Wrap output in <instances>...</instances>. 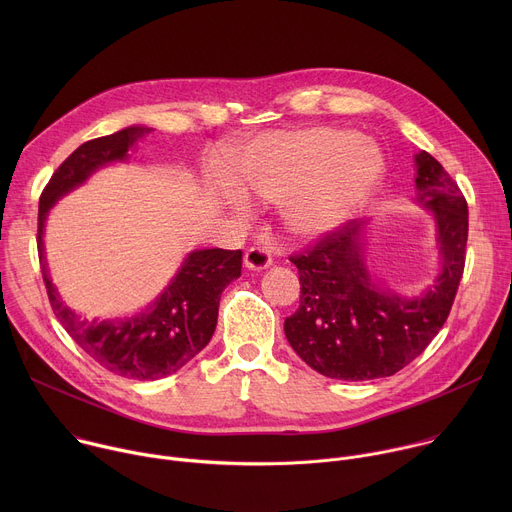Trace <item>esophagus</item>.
<instances>
[{
	"label": "esophagus",
	"mask_w": 512,
	"mask_h": 512,
	"mask_svg": "<svg viewBox=\"0 0 512 512\" xmlns=\"http://www.w3.org/2000/svg\"><path fill=\"white\" fill-rule=\"evenodd\" d=\"M243 263H245V267L251 269V271H263V269H267V267L273 263V259H271V253H269L267 249L251 247V249L245 253Z\"/></svg>",
	"instance_id": "obj_1"
}]
</instances>
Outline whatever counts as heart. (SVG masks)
<instances>
[{
  "label": "heart",
  "mask_w": 512,
  "mask_h": 512,
  "mask_svg": "<svg viewBox=\"0 0 512 512\" xmlns=\"http://www.w3.org/2000/svg\"><path fill=\"white\" fill-rule=\"evenodd\" d=\"M383 156L346 127L314 125L271 131L253 139L235 162L238 188L221 184V196L245 210L247 194L281 204L287 231L316 239L360 212L383 180Z\"/></svg>",
  "instance_id": "b5f03b06"
}]
</instances>
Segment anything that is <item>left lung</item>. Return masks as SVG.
Listing matches in <instances>:
<instances>
[{
  "label": "left lung",
  "instance_id": "left-lung-1",
  "mask_svg": "<svg viewBox=\"0 0 512 512\" xmlns=\"http://www.w3.org/2000/svg\"><path fill=\"white\" fill-rule=\"evenodd\" d=\"M415 170V202L433 214L442 265L421 296H397L373 279L362 221L346 223L291 257L302 291L300 308L285 318V338L324 377H391L427 348L450 316L466 261L468 204L427 152L415 154Z\"/></svg>",
  "mask_w": 512,
  "mask_h": 512
}]
</instances>
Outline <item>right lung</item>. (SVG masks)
Here are the masks:
<instances>
[{
  "instance_id": "1",
  "label": "right lung",
  "mask_w": 512,
  "mask_h": 512,
  "mask_svg": "<svg viewBox=\"0 0 512 512\" xmlns=\"http://www.w3.org/2000/svg\"><path fill=\"white\" fill-rule=\"evenodd\" d=\"M150 127L131 125L91 139L52 174L38 206V255L54 316L93 360L107 371L135 381H156L180 371L212 338L225 287L241 275L243 253L198 249L188 253L162 294L143 312L115 320H87L60 298L44 257L48 210L99 168L125 162L133 143Z\"/></svg>"
}]
</instances>
